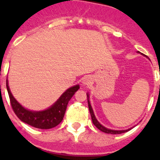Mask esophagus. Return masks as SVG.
<instances>
[{
    "label": "esophagus",
    "mask_w": 160,
    "mask_h": 160,
    "mask_svg": "<svg viewBox=\"0 0 160 160\" xmlns=\"http://www.w3.org/2000/svg\"><path fill=\"white\" fill-rule=\"evenodd\" d=\"M82 84L84 86H88V85H90V83L92 82V79H91V78L90 76H85L82 79Z\"/></svg>",
    "instance_id": "34e87169"
}]
</instances>
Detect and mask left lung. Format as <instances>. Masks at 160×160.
<instances>
[{
	"label": "left lung",
	"mask_w": 160,
	"mask_h": 160,
	"mask_svg": "<svg viewBox=\"0 0 160 160\" xmlns=\"http://www.w3.org/2000/svg\"><path fill=\"white\" fill-rule=\"evenodd\" d=\"M87 101H88L89 111H90V116H91V119H92V122H93V123H94V125L95 126V127L98 128V129L100 130V131H102V132L107 133V134H112V135H117V134H122V133H125V132H127V131H130V130H131V129H132V128H129V129H128V130H122V131H115V130L108 129V128H105L104 126L102 125V124L100 123V122H98V121L97 118H96V117H95V115H94V111H93L92 107H91V105H90V100H89V98H90V96H89L88 93H87Z\"/></svg>",
	"instance_id": "1"
}]
</instances>
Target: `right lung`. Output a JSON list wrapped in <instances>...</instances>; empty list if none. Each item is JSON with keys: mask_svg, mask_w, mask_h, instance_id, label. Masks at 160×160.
<instances>
[{"mask_svg": "<svg viewBox=\"0 0 160 160\" xmlns=\"http://www.w3.org/2000/svg\"><path fill=\"white\" fill-rule=\"evenodd\" d=\"M6 87L11 106L17 116L22 122L39 129H50L58 125L62 121L68 102L80 88L79 85H76L67 89L51 107L44 111H34L25 108L17 101L11 93L8 80H6Z\"/></svg>", "mask_w": 160, "mask_h": 160, "instance_id": "add662e5", "label": "right lung"}]
</instances>
